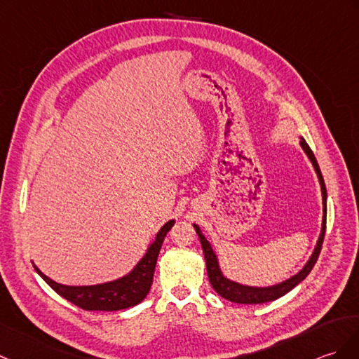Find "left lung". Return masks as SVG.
<instances>
[{
	"label": "left lung",
	"mask_w": 359,
	"mask_h": 359,
	"mask_svg": "<svg viewBox=\"0 0 359 359\" xmlns=\"http://www.w3.org/2000/svg\"><path fill=\"white\" fill-rule=\"evenodd\" d=\"M299 145L304 149V153L309 157V161L312 162L316 176H318L320 185H321V194H323V224H321V234L318 237V241H316V246L313 249V252L309 258L303 269L299 271L298 273L292 275V277L278 283V285L273 286H268V287H254V286H245L240 285L237 281H231L229 278H226L223 275L220 264H219V258L217 254L212 249L210 241L206 240V237L202 234V231L194 223V229L197 232V236L200 238V243H202V249H203V255H205V262H206V271H208V278H210V283L212 289L217 292L220 297H223L224 299H229L232 303H238V304H262V303H268V302H273L280 297H283L285 294H287L289 290H292L297 285H299L309 272L312 271V268L315 266L316 260H318V255L321 252V246H323V240H324V234H326V217H327V191H326V185H324V179L323 174L320 171L318 162H316L315 156L312 153V149L309 148V145L306 144V140L302 137V142Z\"/></svg>",
	"instance_id": "1"
}]
</instances>
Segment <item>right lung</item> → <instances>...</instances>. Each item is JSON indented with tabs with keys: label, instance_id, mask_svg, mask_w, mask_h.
<instances>
[{
	"label": "right lung",
	"instance_id": "add662e5",
	"mask_svg": "<svg viewBox=\"0 0 359 359\" xmlns=\"http://www.w3.org/2000/svg\"><path fill=\"white\" fill-rule=\"evenodd\" d=\"M174 223L176 222L170 220L163 224L153 243L147 249L145 255L135 266V269L118 280L93 286H65L48 278L35 264L33 268L56 294H60L67 302L81 307V309L105 312L128 309V307L139 304L148 295L149 287L153 285V275L163 238L174 226Z\"/></svg>",
	"mask_w": 359,
	"mask_h": 359
}]
</instances>
